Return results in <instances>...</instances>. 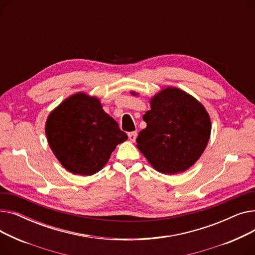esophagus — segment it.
<instances>
[{"label":"esophagus","instance_id":"1","mask_svg":"<svg viewBox=\"0 0 255 255\" xmlns=\"http://www.w3.org/2000/svg\"><path fill=\"white\" fill-rule=\"evenodd\" d=\"M136 136H137V132L136 131H133V132H129L128 133V137H129L130 141H132V142L135 141Z\"/></svg>","mask_w":255,"mask_h":255}]
</instances>
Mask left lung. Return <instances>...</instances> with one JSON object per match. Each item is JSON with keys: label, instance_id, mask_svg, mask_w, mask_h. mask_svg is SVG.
<instances>
[{"label": "left lung", "instance_id": "8db88e82", "mask_svg": "<svg viewBox=\"0 0 255 255\" xmlns=\"http://www.w3.org/2000/svg\"><path fill=\"white\" fill-rule=\"evenodd\" d=\"M150 105L143 115L146 127L139 132L136 146L159 172L176 175L187 170L202 156L210 139L211 119L205 106L175 87L157 93Z\"/></svg>", "mask_w": 255, "mask_h": 255}]
</instances>
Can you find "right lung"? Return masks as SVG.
Returning a JSON list of instances; mask_svg holds the SVG:
<instances>
[{
	"label": "right lung",
	"mask_w": 255,
	"mask_h": 255,
	"mask_svg": "<svg viewBox=\"0 0 255 255\" xmlns=\"http://www.w3.org/2000/svg\"><path fill=\"white\" fill-rule=\"evenodd\" d=\"M45 134L60 163L74 175L92 176L103 168L125 132L97 97L78 92L48 115Z\"/></svg>",
	"instance_id": "1"
}]
</instances>
